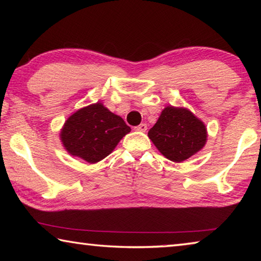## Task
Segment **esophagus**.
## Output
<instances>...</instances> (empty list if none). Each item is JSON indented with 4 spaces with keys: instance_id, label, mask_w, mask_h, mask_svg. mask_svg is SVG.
Returning a JSON list of instances; mask_svg holds the SVG:
<instances>
[{
    "instance_id": "esophagus-1",
    "label": "esophagus",
    "mask_w": 261,
    "mask_h": 261,
    "mask_svg": "<svg viewBox=\"0 0 261 261\" xmlns=\"http://www.w3.org/2000/svg\"><path fill=\"white\" fill-rule=\"evenodd\" d=\"M135 129L137 130V131H140V132H145L147 130V124H145V123H141V124H139V125H137Z\"/></svg>"
}]
</instances>
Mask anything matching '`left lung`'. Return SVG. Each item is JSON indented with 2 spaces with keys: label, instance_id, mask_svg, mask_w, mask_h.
I'll return each instance as SVG.
<instances>
[{
  "label": "left lung",
  "instance_id": "obj_1",
  "mask_svg": "<svg viewBox=\"0 0 261 261\" xmlns=\"http://www.w3.org/2000/svg\"><path fill=\"white\" fill-rule=\"evenodd\" d=\"M148 137L167 159L182 162L204 147L207 131L190 110L169 106L162 110Z\"/></svg>",
  "mask_w": 261,
  "mask_h": 261
}]
</instances>
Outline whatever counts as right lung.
<instances>
[{
    "instance_id": "1",
    "label": "right lung",
    "mask_w": 261,
    "mask_h": 261,
    "mask_svg": "<svg viewBox=\"0 0 261 261\" xmlns=\"http://www.w3.org/2000/svg\"><path fill=\"white\" fill-rule=\"evenodd\" d=\"M130 131L122 117L98 102L77 110L68 118L61 140L71 155L95 163L109 155Z\"/></svg>"
}]
</instances>
